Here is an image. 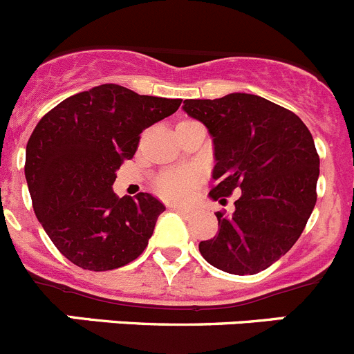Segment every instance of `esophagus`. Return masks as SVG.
Masks as SVG:
<instances>
[{
	"instance_id": "esophagus-1",
	"label": "esophagus",
	"mask_w": 354,
	"mask_h": 354,
	"mask_svg": "<svg viewBox=\"0 0 354 354\" xmlns=\"http://www.w3.org/2000/svg\"><path fill=\"white\" fill-rule=\"evenodd\" d=\"M171 208H174L177 214L183 215V217H189V215L193 214V210H191V208H186V207H171Z\"/></svg>"
}]
</instances>
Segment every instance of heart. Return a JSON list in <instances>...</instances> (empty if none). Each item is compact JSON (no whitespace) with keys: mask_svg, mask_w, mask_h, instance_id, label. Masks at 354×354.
<instances>
[{"mask_svg":"<svg viewBox=\"0 0 354 354\" xmlns=\"http://www.w3.org/2000/svg\"><path fill=\"white\" fill-rule=\"evenodd\" d=\"M198 184V174L191 168H177L160 174L154 180V189L161 198L170 201H183L193 193Z\"/></svg>","mask_w":354,"mask_h":354,"instance_id":"b5f03b06","label":"heart"}]
</instances>
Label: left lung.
<instances>
[{
    "label": "left lung",
    "instance_id": "8db88e82",
    "mask_svg": "<svg viewBox=\"0 0 354 354\" xmlns=\"http://www.w3.org/2000/svg\"><path fill=\"white\" fill-rule=\"evenodd\" d=\"M184 111L214 137L210 196L234 191L233 215L217 212L218 233L200 243L207 262L231 274H255L287 254L316 205L319 156L301 118L252 93L184 100Z\"/></svg>",
    "mask_w": 354,
    "mask_h": 354
}]
</instances>
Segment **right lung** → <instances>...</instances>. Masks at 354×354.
Masks as SVG:
<instances>
[{
	"label": "right lung",
	"instance_id": "1",
	"mask_svg": "<svg viewBox=\"0 0 354 354\" xmlns=\"http://www.w3.org/2000/svg\"><path fill=\"white\" fill-rule=\"evenodd\" d=\"M180 102L106 83L67 97L36 124L24 167L32 208L73 264L111 271L146 250L165 205L149 193L120 198L111 187L142 130Z\"/></svg>",
	"mask_w": 354,
	"mask_h": 354
}]
</instances>
